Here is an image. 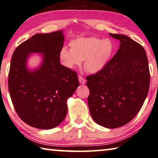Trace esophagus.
I'll list each match as a JSON object with an SVG mask.
<instances>
[{
	"mask_svg": "<svg viewBox=\"0 0 158 158\" xmlns=\"http://www.w3.org/2000/svg\"><path fill=\"white\" fill-rule=\"evenodd\" d=\"M78 80H79V82L81 83V84H85L86 83V80L84 78V77H83L81 76V75H78Z\"/></svg>",
	"mask_w": 158,
	"mask_h": 158,
	"instance_id": "34e87169",
	"label": "esophagus"
}]
</instances>
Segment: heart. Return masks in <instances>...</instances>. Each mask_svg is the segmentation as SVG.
<instances>
[{
	"instance_id": "obj_1",
	"label": "heart",
	"mask_w": 158,
	"mask_h": 158,
	"mask_svg": "<svg viewBox=\"0 0 158 158\" xmlns=\"http://www.w3.org/2000/svg\"><path fill=\"white\" fill-rule=\"evenodd\" d=\"M70 50L63 47L59 52V59L66 68L73 69L84 60V68L90 73L101 71L109 62L113 51L110 40L95 37L79 38L70 43Z\"/></svg>"
}]
</instances>
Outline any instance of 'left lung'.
Segmentation results:
<instances>
[{
    "instance_id": "left-lung-1",
    "label": "left lung",
    "mask_w": 158,
    "mask_h": 158,
    "mask_svg": "<svg viewBox=\"0 0 158 158\" xmlns=\"http://www.w3.org/2000/svg\"><path fill=\"white\" fill-rule=\"evenodd\" d=\"M110 35L120 48L101 71L86 77L90 115L98 125L116 128L126 125L140 110L150 86V70L144 48L128 36Z\"/></svg>"
}]
</instances>
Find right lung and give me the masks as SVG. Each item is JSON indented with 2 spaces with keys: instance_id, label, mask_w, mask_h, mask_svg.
<instances>
[{
  "instance_id": "right-lung-1",
  "label": "right lung",
  "mask_w": 158,
  "mask_h": 158,
  "mask_svg": "<svg viewBox=\"0 0 158 158\" xmlns=\"http://www.w3.org/2000/svg\"><path fill=\"white\" fill-rule=\"evenodd\" d=\"M62 31L38 33L20 44L13 52L8 74V90L20 119L33 127L52 129L65 119L67 100L79 85L75 71L60 65ZM43 53L37 69L29 71L26 62L31 53Z\"/></svg>"
}]
</instances>
